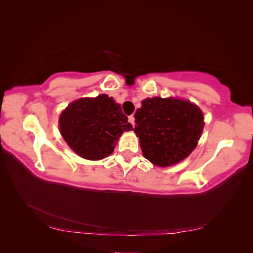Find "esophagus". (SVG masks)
Listing matches in <instances>:
<instances>
[{"label":"esophagus","mask_w":253,"mask_h":253,"mask_svg":"<svg viewBox=\"0 0 253 253\" xmlns=\"http://www.w3.org/2000/svg\"><path fill=\"white\" fill-rule=\"evenodd\" d=\"M128 122L131 124L133 126H135V117L133 116V115H131V116H128Z\"/></svg>","instance_id":"esophagus-1"}]
</instances>
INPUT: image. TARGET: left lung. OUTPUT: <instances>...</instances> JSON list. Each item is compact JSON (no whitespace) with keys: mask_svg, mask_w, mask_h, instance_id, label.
I'll list each match as a JSON object with an SVG mask.
<instances>
[{"mask_svg":"<svg viewBox=\"0 0 253 253\" xmlns=\"http://www.w3.org/2000/svg\"><path fill=\"white\" fill-rule=\"evenodd\" d=\"M134 132L143 157L158 167H170L196 148L205 126L202 110L189 100L147 98L135 115Z\"/></svg>","mask_w":253,"mask_h":253,"instance_id":"left-lung-1","label":"left lung"}]
</instances>
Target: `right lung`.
Here are the masks:
<instances>
[{
	"mask_svg": "<svg viewBox=\"0 0 253 253\" xmlns=\"http://www.w3.org/2000/svg\"><path fill=\"white\" fill-rule=\"evenodd\" d=\"M59 128L63 139L77 154L88 160L111 155L119 137L133 129L120 104L113 97L80 98L61 113Z\"/></svg>",
	"mask_w": 253,
	"mask_h": 253,
	"instance_id": "1",
	"label": "right lung"
}]
</instances>
